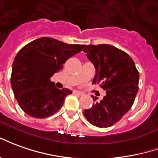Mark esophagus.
<instances>
[{"instance_id": "34e87169", "label": "esophagus", "mask_w": 158, "mask_h": 158, "mask_svg": "<svg viewBox=\"0 0 158 158\" xmlns=\"http://www.w3.org/2000/svg\"><path fill=\"white\" fill-rule=\"evenodd\" d=\"M73 93H74L75 95H77V96H81V95H83V93L80 92V91H73Z\"/></svg>"}]
</instances>
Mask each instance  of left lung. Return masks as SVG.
Wrapping results in <instances>:
<instances>
[{
	"instance_id": "8db88e82",
	"label": "left lung",
	"mask_w": 158,
	"mask_h": 158,
	"mask_svg": "<svg viewBox=\"0 0 158 158\" xmlns=\"http://www.w3.org/2000/svg\"><path fill=\"white\" fill-rule=\"evenodd\" d=\"M83 51L96 69L93 83H99L106 96L94 103L84 115L93 125L112 126L125 115L134 103L138 92L139 72L127 53L109 44L85 45Z\"/></svg>"
}]
</instances>
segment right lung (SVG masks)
<instances>
[{
	"label": "right lung",
	"mask_w": 158,
	"mask_h": 158,
	"mask_svg": "<svg viewBox=\"0 0 158 158\" xmlns=\"http://www.w3.org/2000/svg\"><path fill=\"white\" fill-rule=\"evenodd\" d=\"M84 47L44 37L27 44L18 53L12 64L11 88L27 114L44 118L61 108L65 97L72 92L67 88L58 89L49 78Z\"/></svg>",
	"instance_id": "1"
}]
</instances>
